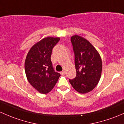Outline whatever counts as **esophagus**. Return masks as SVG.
Returning <instances> with one entry per match:
<instances>
[{"mask_svg": "<svg viewBox=\"0 0 124 124\" xmlns=\"http://www.w3.org/2000/svg\"><path fill=\"white\" fill-rule=\"evenodd\" d=\"M60 74H61V75H64V74H65V71H61V72H60Z\"/></svg>", "mask_w": 124, "mask_h": 124, "instance_id": "1", "label": "esophagus"}]
</instances>
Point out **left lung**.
I'll return each instance as SVG.
<instances>
[{"label":"left lung","instance_id":"left-lung-1","mask_svg":"<svg viewBox=\"0 0 124 124\" xmlns=\"http://www.w3.org/2000/svg\"><path fill=\"white\" fill-rule=\"evenodd\" d=\"M75 53L77 75L69 79L77 92L85 94L92 91L100 81L102 71V61L98 51L88 40L79 36L71 37Z\"/></svg>","mask_w":124,"mask_h":124}]
</instances>
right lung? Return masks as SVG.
<instances>
[{"mask_svg":"<svg viewBox=\"0 0 124 124\" xmlns=\"http://www.w3.org/2000/svg\"><path fill=\"white\" fill-rule=\"evenodd\" d=\"M59 40L58 37H45L31 47L26 56L24 67L27 80L40 93H49L61 75L54 72L50 60L52 49Z\"/></svg>","mask_w":124,"mask_h":124,"instance_id":"1","label":"right lung"}]
</instances>
